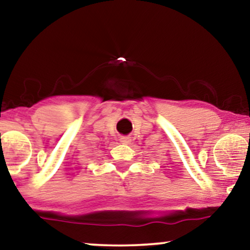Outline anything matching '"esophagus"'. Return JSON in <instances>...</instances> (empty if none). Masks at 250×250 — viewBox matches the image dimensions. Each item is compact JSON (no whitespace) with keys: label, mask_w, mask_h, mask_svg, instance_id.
<instances>
[{"label":"esophagus","mask_w":250,"mask_h":250,"mask_svg":"<svg viewBox=\"0 0 250 250\" xmlns=\"http://www.w3.org/2000/svg\"><path fill=\"white\" fill-rule=\"evenodd\" d=\"M119 141H121L123 145H131L132 138H129V136H127V135H124V136H121Z\"/></svg>","instance_id":"obj_1"}]
</instances>
